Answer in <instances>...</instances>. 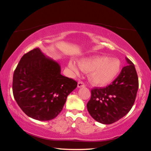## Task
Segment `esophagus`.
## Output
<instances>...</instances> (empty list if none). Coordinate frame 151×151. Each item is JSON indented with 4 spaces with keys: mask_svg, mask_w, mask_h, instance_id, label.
Listing matches in <instances>:
<instances>
[{
    "mask_svg": "<svg viewBox=\"0 0 151 151\" xmlns=\"http://www.w3.org/2000/svg\"><path fill=\"white\" fill-rule=\"evenodd\" d=\"M85 86V84L84 82H78V88H82V87H84Z\"/></svg>",
    "mask_w": 151,
    "mask_h": 151,
    "instance_id": "1",
    "label": "esophagus"
}]
</instances>
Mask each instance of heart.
Here are the masks:
<instances>
[{"label": "heart", "mask_w": 151, "mask_h": 151, "mask_svg": "<svg viewBox=\"0 0 151 151\" xmlns=\"http://www.w3.org/2000/svg\"><path fill=\"white\" fill-rule=\"evenodd\" d=\"M78 63L69 60L68 67L76 74H79L80 68L85 73H89L88 78L92 84L96 86H106L113 82L122 70L123 64L117 58L106 56H94L82 58Z\"/></svg>", "instance_id": "1"}]
</instances>
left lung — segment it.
<instances>
[{
  "label": "left lung",
  "instance_id": "1",
  "mask_svg": "<svg viewBox=\"0 0 151 151\" xmlns=\"http://www.w3.org/2000/svg\"><path fill=\"white\" fill-rule=\"evenodd\" d=\"M124 67L112 84L106 88L91 90L87 109L96 121L105 124L119 121L129 112L134 104L138 89V78L135 66L125 57Z\"/></svg>",
  "mask_w": 151,
  "mask_h": 151
}]
</instances>
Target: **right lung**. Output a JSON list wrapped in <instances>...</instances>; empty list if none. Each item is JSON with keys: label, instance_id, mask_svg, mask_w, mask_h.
<instances>
[{"label": "right lung", "instance_id": "add662e5", "mask_svg": "<svg viewBox=\"0 0 151 151\" xmlns=\"http://www.w3.org/2000/svg\"><path fill=\"white\" fill-rule=\"evenodd\" d=\"M60 71V65L39 48L22 57L13 77V94L28 116L50 121L62 111L67 96L78 83Z\"/></svg>", "mask_w": 151, "mask_h": 151}]
</instances>
